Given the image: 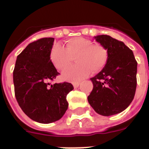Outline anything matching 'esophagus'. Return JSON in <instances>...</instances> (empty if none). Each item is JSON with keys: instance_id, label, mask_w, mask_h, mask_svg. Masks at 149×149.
Masks as SVG:
<instances>
[{"instance_id": "1", "label": "esophagus", "mask_w": 149, "mask_h": 149, "mask_svg": "<svg viewBox=\"0 0 149 149\" xmlns=\"http://www.w3.org/2000/svg\"><path fill=\"white\" fill-rule=\"evenodd\" d=\"M80 82H75V83L73 84V86H74V88H77V87L79 86V85H80Z\"/></svg>"}]
</instances>
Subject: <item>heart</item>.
Returning <instances> with one entry per match:
<instances>
[{
	"mask_svg": "<svg viewBox=\"0 0 149 149\" xmlns=\"http://www.w3.org/2000/svg\"><path fill=\"white\" fill-rule=\"evenodd\" d=\"M74 57L77 64L68 68L62 73L63 79L68 81H79L92 70H101L107 62L108 53L103 46L94 45L91 40L84 37L70 39L66 41L65 48L55 46L51 49V62L58 70L66 68Z\"/></svg>",
	"mask_w": 149,
	"mask_h": 149,
	"instance_id": "1",
	"label": "heart"
}]
</instances>
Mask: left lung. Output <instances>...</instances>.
Returning <instances> with one entry per match:
<instances>
[{"instance_id": "8db88e82", "label": "left lung", "mask_w": 149, "mask_h": 149, "mask_svg": "<svg viewBox=\"0 0 149 149\" xmlns=\"http://www.w3.org/2000/svg\"><path fill=\"white\" fill-rule=\"evenodd\" d=\"M107 49L106 65L90 80L93 90L88 102L97 113L110 116L120 113L134 98L137 85V62L131 49L124 42L109 35L94 37Z\"/></svg>"}]
</instances>
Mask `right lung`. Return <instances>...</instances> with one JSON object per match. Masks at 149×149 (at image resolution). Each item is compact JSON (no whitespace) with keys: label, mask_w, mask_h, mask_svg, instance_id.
Returning a JSON list of instances; mask_svg holds the SVG:
<instances>
[{"label":"right lung","mask_w":149,"mask_h":149,"mask_svg":"<svg viewBox=\"0 0 149 149\" xmlns=\"http://www.w3.org/2000/svg\"><path fill=\"white\" fill-rule=\"evenodd\" d=\"M55 39L42 38L29 44L16 58L13 73L16 99L23 112L34 121L53 123L68 107L67 94L71 84H51L58 74L50 60Z\"/></svg>","instance_id":"add662e5"}]
</instances>
